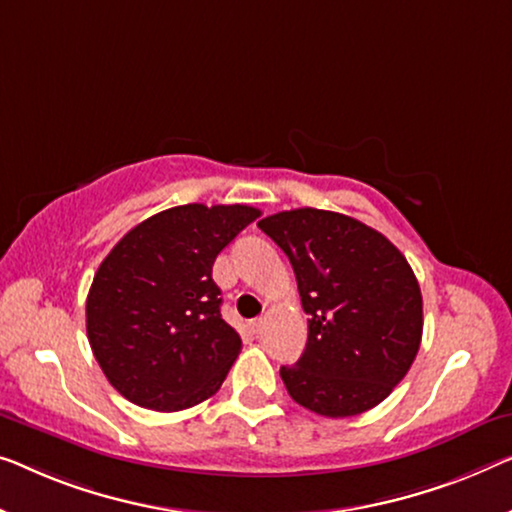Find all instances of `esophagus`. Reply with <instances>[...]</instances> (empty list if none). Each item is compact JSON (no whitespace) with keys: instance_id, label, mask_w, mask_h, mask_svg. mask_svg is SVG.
I'll use <instances>...</instances> for the list:
<instances>
[{"instance_id":"1","label":"esophagus","mask_w":512,"mask_h":512,"mask_svg":"<svg viewBox=\"0 0 512 512\" xmlns=\"http://www.w3.org/2000/svg\"><path fill=\"white\" fill-rule=\"evenodd\" d=\"M263 318H251V321H249V330L251 332H254V335H258V332H261L263 330Z\"/></svg>"}]
</instances>
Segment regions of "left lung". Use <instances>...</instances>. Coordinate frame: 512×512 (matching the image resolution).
Returning <instances> with one entry per match:
<instances>
[{"label": "left lung", "mask_w": 512, "mask_h": 512, "mask_svg": "<svg viewBox=\"0 0 512 512\" xmlns=\"http://www.w3.org/2000/svg\"><path fill=\"white\" fill-rule=\"evenodd\" d=\"M293 265L309 314L305 353L281 367L288 395L325 418L374 409L409 372L422 295L402 251L339 212L300 207L258 221Z\"/></svg>", "instance_id": "8db88e82"}]
</instances>
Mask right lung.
I'll use <instances>...</instances> for the list:
<instances>
[{"label": "right lung", "mask_w": 512, "mask_h": 512, "mask_svg": "<svg viewBox=\"0 0 512 512\" xmlns=\"http://www.w3.org/2000/svg\"><path fill=\"white\" fill-rule=\"evenodd\" d=\"M256 217L249 205H177L103 258L87 295V339L122 397L182 411L221 388L242 339L221 318L212 265Z\"/></svg>", "instance_id": "1"}]
</instances>
